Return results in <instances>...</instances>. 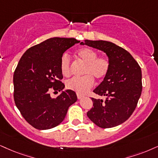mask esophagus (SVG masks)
Here are the masks:
<instances>
[{"label": "esophagus", "mask_w": 158, "mask_h": 158, "mask_svg": "<svg viewBox=\"0 0 158 158\" xmlns=\"http://www.w3.org/2000/svg\"><path fill=\"white\" fill-rule=\"evenodd\" d=\"M77 98L79 99V100H81V99H82V98H83V97H84V95H83L81 94H78V93H77Z\"/></svg>", "instance_id": "34e87169"}]
</instances>
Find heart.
I'll list each match as a JSON object with an SVG mask.
<instances>
[{
	"instance_id": "obj_1",
	"label": "heart",
	"mask_w": 158,
	"mask_h": 158,
	"mask_svg": "<svg viewBox=\"0 0 158 158\" xmlns=\"http://www.w3.org/2000/svg\"><path fill=\"white\" fill-rule=\"evenodd\" d=\"M77 55L85 63L83 69L84 75L75 77L67 82V88L78 94H85L94 85V78L102 80L110 71V62L106 56H98L94 50L89 48H81ZM60 69L64 76H69L71 73V58L67 53H64L60 60Z\"/></svg>"
}]
</instances>
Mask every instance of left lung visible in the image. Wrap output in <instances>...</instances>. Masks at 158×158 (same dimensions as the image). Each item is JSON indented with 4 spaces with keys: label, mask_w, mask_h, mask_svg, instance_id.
<instances>
[{
    "label": "left lung",
    "mask_w": 158,
    "mask_h": 158,
    "mask_svg": "<svg viewBox=\"0 0 158 158\" xmlns=\"http://www.w3.org/2000/svg\"><path fill=\"white\" fill-rule=\"evenodd\" d=\"M81 44L105 52L110 62L108 75L93 91L100 96H106V100L91 98L94 107L87 112V116L101 128L119 125L133 114L141 97V67L129 52L110 42L86 40Z\"/></svg>",
    "instance_id": "8db88e82"
}]
</instances>
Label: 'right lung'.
Segmentation results:
<instances>
[{
    "label": "right lung",
    "mask_w": 158,
    "mask_h": 158,
    "mask_svg": "<svg viewBox=\"0 0 158 158\" xmlns=\"http://www.w3.org/2000/svg\"><path fill=\"white\" fill-rule=\"evenodd\" d=\"M74 38L54 37L30 48L14 73V100L25 121L38 130L55 127L63 122L69 107L77 101L75 91H63L60 60L76 43ZM62 91L56 98L50 92Z\"/></svg>",
    "instance_id": "right-lung-1"
}]
</instances>
